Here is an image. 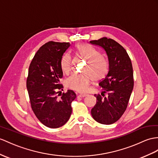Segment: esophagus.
<instances>
[{
    "label": "esophagus",
    "instance_id": "1",
    "mask_svg": "<svg viewBox=\"0 0 158 158\" xmlns=\"http://www.w3.org/2000/svg\"><path fill=\"white\" fill-rule=\"evenodd\" d=\"M87 96V94H80L79 95H78V97H80V98H82V97H86Z\"/></svg>",
    "mask_w": 158,
    "mask_h": 158
}]
</instances>
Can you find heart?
Masks as SVG:
<instances>
[{"label":"heart","mask_w":158,"mask_h":158,"mask_svg":"<svg viewBox=\"0 0 158 158\" xmlns=\"http://www.w3.org/2000/svg\"><path fill=\"white\" fill-rule=\"evenodd\" d=\"M80 56L87 60V63L82 74H76L67 79L66 84L71 89L79 92H86L92 80L101 81L109 72V64L105 57L100 55L97 49L86 44H80L76 46ZM60 68L66 74L72 70V57L68 53L61 56Z\"/></svg>","instance_id":"heart-1"}]
</instances>
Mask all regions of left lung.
Listing matches in <instances>:
<instances>
[{"label":"left lung","instance_id":"obj_1","mask_svg":"<svg viewBox=\"0 0 158 158\" xmlns=\"http://www.w3.org/2000/svg\"><path fill=\"white\" fill-rule=\"evenodd\" d=\"M90 43L105 50L109 64L108 74L98 84L102 88L101 95L94 94L97 103L91 114L98 123L110 125L121 117L127 107L134 85L131 61L124 48L112 39L102 37Z\"/></svg>","mask_w":158,"mask_h":158}]
</instances>
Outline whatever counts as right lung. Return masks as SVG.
Instances as JSON below:
<instances>
[{"label": "right lung", "mask_w": 158, "mask_h": 158, "mask_svg": "<svg viewBox=\"0 0 158 158\" xmlns=\"http://www.w3.org/2000/svg\"><path fill=\"white\" fill-rule=\"evenodd\" d=\"M70 44L49 41L38 50L30 64L27 88L31 106L39 121L49 128L66 124L72 114V102L75 92L68 91L58 98V90L63 88L60 79L63 77L60 60Z\"/></svg>", "instance_id": "1"}]
</instances>
